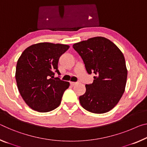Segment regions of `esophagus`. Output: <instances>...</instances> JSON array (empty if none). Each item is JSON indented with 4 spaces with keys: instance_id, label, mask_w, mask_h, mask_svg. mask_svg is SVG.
<instances>
[{
    "instance_id": "1",
    "label": "esophagus",
    "mask_w": 147,
    "mask_h": 147,
    "mask_svg": "<svg viewBox=\"0 0 147 147\" xmlns=\"http://www.w3.org/2000/svg\"><path fill=\"white\" fill-rule=\"evenodd\" d=\"M76 84H77V82H70V84H71V86H75Z\"/></svg>"
}]
</instances>
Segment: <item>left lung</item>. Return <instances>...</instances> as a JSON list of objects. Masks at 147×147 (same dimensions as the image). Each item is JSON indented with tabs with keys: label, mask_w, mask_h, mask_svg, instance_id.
<instances>
[{
	"label": "left lung",
	"mask_w": 147,
	"mask_h": 147,
	"mask_svg": "<svg viewBox=\"0 0 147 147\" xmlns=\"http://www.w3.org/2000/svg\"><path fill=\"white\" fill-rule=\"evenodd\" d=\"M85 64L88 74L96 76L86 85L85 94L79 97L86 111L102 114L111 111L124 94L127 71L122 52L113 42L97 36L73 44Z\"/></svg>",
	"instance_id": "8db88e82"
}]
</instances>
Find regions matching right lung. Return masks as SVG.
Here are the masks:
<instances>
[{
  "instance_id": "add662e5",
  "label": "right lung",
  "mask_w": 147,
  "mask_h": 147,
  "mask_svg": "<svg viewBox=\"0 0 147 147\" xmlns=\"http://www.w3.org/2000/svg\"><path fill=\"white\" fill-rule=\"evenodd\" d=\"M69 48L61 44L40 42L23 51L18 60L16 80L23 99L40 113L54 110L61 103L69 82L54 78L60 56Z\"/></svg>"
}]
</instances>
